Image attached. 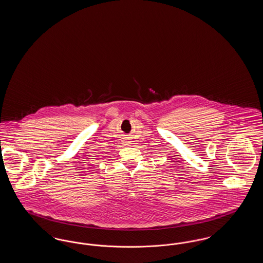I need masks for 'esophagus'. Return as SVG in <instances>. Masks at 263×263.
Masks as SVG:
<instances>
[{
	"mask_svg": "<svg viewBox=\"0 0 263 263\" xmlns=\"http://www.w3.org/2000/svg\"><path fill=\"white\" fill-rule=\"evenodd\" d=\"M124 142H125V145H128V144H129V142H128V141H124Z\"/></svg>",
	"mask_w": 263,
	"mask_h": 263,
	"instance_id": "esophagus-1",
	"label": "esophagus"
}]
</instances>
